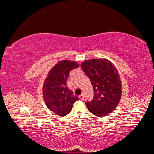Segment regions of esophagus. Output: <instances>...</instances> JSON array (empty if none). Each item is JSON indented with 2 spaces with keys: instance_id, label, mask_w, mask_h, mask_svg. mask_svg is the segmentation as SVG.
Listing matches in <instances>:
<instances>
[{
  "instance_id": "obj_1",
  "label": "esophagus",
  "mask_w": 154,
  "mask_h": 154,
  "mask_svg": "<svg viewBox=\"0 0 154 154\" xmlns=\"http://www.w3.org/2000/svg\"><path fill=\"white\" fill-rule=\"evenodd\" d=\"M79 98L80 99V100L83 101V99H84V96H83V94H82V95H80V96H79Z\"/></svg>"
}]
</instances>
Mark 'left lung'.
I'll use <instances>...</instances> for the list:
<instances>
[{
  "mask_svg": "<svg viewBox=\"0 0 154 154\" xmlns=\"http://www.w3.org/2000/svg\"><path fill=\"white\" fill-rule=\"evenodd\" d=\"M81 67L89 78L94 90L92 100L85 103L88 110L98 117L110 114L122 97V85L118 70L105 58L85 60Z\"/></svg>",
  "mask_w": 154,
  "mask_h": 154,
  "instance_id": "8db88e82",
  "label": "left lung"
}]
</instances>
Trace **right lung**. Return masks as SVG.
Segmentation results:
<instances>
[{"label":"right lung","mask_w":154,"mask_h":154,"mask_svg":"<svg viewBox=\"0 0 154 154\" xmlns=\"http://www.w3.org/2000/svg\"><path fill=\"white\" fill-rule=\"evenodd\" d=\"M79 66L75 61L63 60L51 69L43 86V96L48 108L60 116L71 112L79 97L74 96L67 86L69 72Z\"/></svg>","instance_id":"right-lung-1"}]
</instances>
